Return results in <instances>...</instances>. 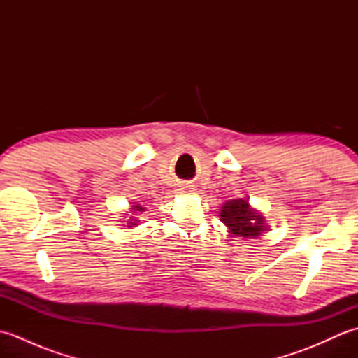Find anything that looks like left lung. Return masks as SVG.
<instances>
[{
  "label": "left lung",
  "mask_w": 358,
  "mask_h": 358,
  "mask_svg": "<svg viewBox=\"0 0 358 358\" xmlns=\"http://www.w3.org/2000/svg\"><path fill=\"white\" fill-rule=\"evenodd\" d=\"M220 218L235 237L257 238L266 227L263 217L257 215L245 200L227 201L220 212Z\"/></svg>",
  "instance_id": "1"
}]
</instances>
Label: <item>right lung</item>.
Instances as JSON below:
<instances>
[{
  "label": "right lung",
  "mask_w": 358,
  "mask_h": 358,
  "mask_svg": "<svg viewBox=\"0 0 358 358\" xmlns=\"http://www.w3.org/2000/svg\"><path fill=\"white\" fill-rule=\"evenodd\" d=\"M134 208V210L136 212V210H138V212H143L144 210V208L143 206H140V204H136V206H132ZM127 227H134V226H136V224H138V220H136V218H132V217H129V222H127Z\"/></svg>",
  "instance_id": "add662e5"
}]
</instances>
